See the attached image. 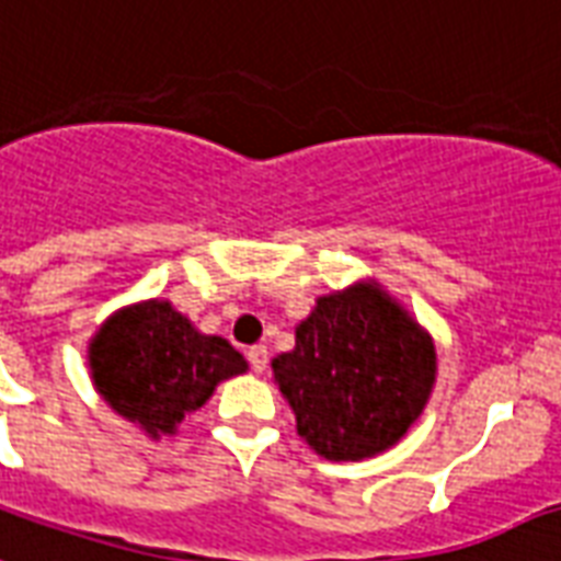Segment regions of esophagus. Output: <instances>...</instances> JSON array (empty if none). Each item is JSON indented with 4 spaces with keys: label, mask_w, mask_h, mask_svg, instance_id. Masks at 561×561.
I'll return each mask as SVG.
<instances>
[{
    "label": "esophagus",
    "mask_w": 561,
    "mask_h": 561,
    "mask_svg": "<svg viewBox=\"0 0 561 561\" xmlns=\"http://www.w3.org/2000/svg\"><path fill=\"white\" fill-rule=\"evenodd\" d=\"M245 357H249V363H251V368H254V371H263V368H266V363H268L266 345H251Z\"/></svg>",
    "instance_id": "34e87169"
}]
</instances>
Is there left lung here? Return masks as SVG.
Returning a JSON list of instances; mask_svg holds the SVG:
<instances>
[{
  "label": "left lung",
  "mask_w": 561,
  "mask_h": 561,
  "mask_svg": "<svg viewBox=\"0 0 561 561\" xmlns=\"http://www.w3.org/2000/svg\"><path fill=\"white\" fill-rule=\"evenodd\" d=\"M298 433L324 459L375 457L410 430L436 380L433 342L377 286L324 295L272 363Z\"/></svg>",
  "instance_id": "8db88e82"
}]
</instances>
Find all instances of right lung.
Segmentation results:
<instances>
[{"label":"right lung","instance_id":"1","mask_svg":"<svg viewBox=\"0 0 561 561\" xmlns=\"http://www.w3.org/2000/svg\"><path fill=\"white\" fill-rule=\"evenodd\" d=\"M95 389L151 438L175 433L219 380L245 371V359L221 336H204L172 310L149 301L104 321L90 345Z\"/></svg>","mask_w":561,"mask_h":561}]
</instances>
